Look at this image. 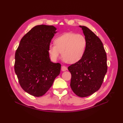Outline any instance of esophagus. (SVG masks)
Segmentation results:
<instances>
[{
  "mask_svg": "<svg viewBox=\"0 0 123 123\" xmlns=\"http://www.w3.org/2000/svg\"><path fill=\"white\" fill-rule=\"evenodd\" d=\"M61 70L62 71H66V70H67V68L66 66H63L61 67Z\"/></svg>",
  "mask_w": 123,
  "mask_h": 123,
  "instance_id": "obj_1",
  "label": "esophagus"
}]
</instances>
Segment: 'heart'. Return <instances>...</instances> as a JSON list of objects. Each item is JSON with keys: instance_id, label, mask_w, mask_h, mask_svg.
<instances>
[{"instance_id": "1", "label": "heart", "mask_w": 123, "mask_h": 123, "mask_svg": "<svg viewBox=\"0 0 123 123\" xmlns=\"http://www.w3.org/2000/svg\"><path fill=\"white\" fill-rule=\"evenodd\" d=\"M55 44H50L49 53L53 60H56L62 52V57L68 63H75L82 58L87 48L84 35L67 32L55 38Z\"/></svg>"}]
</instances>
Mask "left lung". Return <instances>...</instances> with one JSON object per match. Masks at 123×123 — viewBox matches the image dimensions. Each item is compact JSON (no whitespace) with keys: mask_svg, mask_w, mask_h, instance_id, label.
<instances>
[{"mask_svg":"<svg viewBox=\"0 0 123 123\" xmlns=\"http://www.w3.org/2000/svg\"><path fill=\"white\" fill-rule=\"evenodd\" d=\"M80 27L87 48L82 58L68 69L71 74V89L78 96L86 97L98 90L103 82L107 71V55L100 38L88 27Z\"/></svg>","mask_w":123,"mask_h":123,"instance_id":"left-lung-1","label":"left lung"}]
</instances>
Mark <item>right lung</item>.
<instances>
[{"mask_svg":"<svg viewBox=\"0 0 123 123\" xmlns=\"http://www.w3.org/2000/svg\"><path fill=\"white\" fill-rule=\"evenodd\" d=\"M56 30L53 26H36L22 37L16 51L14 69L19 85L33 96L44 95L61 71V64L51 62L49 53Z\"/></svg>","mask_w":123,"mask_h":123,"instance_id":"add662e5","label":"right lung"}]
</instances>
